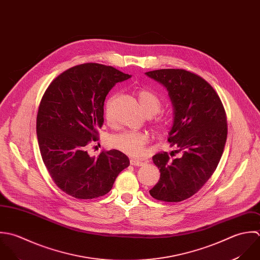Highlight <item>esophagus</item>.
Wrapping results in <instances>:
<instances>
[{"label": "esophagus", "instance_id": "esophagus-1", "mask_svg": "<svg viewBox=\"0 0 260 260\" xmlns=\"http://www.w3.org/2000/svg\"><path fill=\"white\" fill-rule=\"evenodd\" d=\"M130 165L134 166V167H143L144 162H142L140 160H137V159H134V158H131L130 159Z\"/></svg>", "mask_w": 260, "mask_h": 260}]
</instances>
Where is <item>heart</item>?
<instances>
[{"instance_id":"heart-1","label":"heart","mask_w":260,"mask_h":260,"mask_svg":"<svg viewBox=\"0 0 260 260\" xmlns=\"http://www.w3.org/2000/svg\"><path fill=\"white\" fill-rule=\"evenodd\" d=\"M138 99L140 106L146 116L151 117L159 112L161 108V101L153 91L142 88L138 91ZM112 101L113 98H110L108 100L105 109V117L108 123L112 122ZM169 122V117H160L157 119V126L159 128H165L168 126ZM148 140L149 137L146 133L138 131H123L121 133L113 135L110 139V143L114 148L122 151L123 153L132 157H137L143 153L144 146L146 145Z\"/></svg>"}]
</instances>
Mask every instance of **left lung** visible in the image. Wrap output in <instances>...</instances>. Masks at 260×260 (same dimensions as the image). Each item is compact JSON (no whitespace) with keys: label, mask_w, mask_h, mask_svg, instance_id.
<instances>
[{"label":"left lung","mask_w":260,"mask_h":260,"mask_svg":"<svg viewBox=\"0 0 260 260\" xmlns=\"http://www.w3.org/2000/svg\"><path fill=\"white\" fill-rule=\"evenodd\" d=\"M169 91L173 126L168 141L179 156L168 152L152 157L160 178L149 190L164 202H181L199 191L216 171L227 139V119L222 102L204 79L184 70L145 73Z\"/></svg>","instance_id":"left-lung-1"}]
</instances>
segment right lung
Wrapping results in <instances>:
<instances>
[{"instance_id": "add662e5", "label": "right lung", "mask_w": 260, "mask_h": 260, "mask_svg": "<svg viewBox=\"0 0 260 260\" xmlns=\"http://www.w3.org/2000/svg\"><path fill=\"white\" fill-rule=\"evenodd\" d=\"M130 78L112 67L84 63L59 75L45 90L36 120L38 145L51 178L66 193L83 200L105 196L129 167L119 150L94 157L87 148L104 124L108 92Z\"/></svg>"}]
</instances>
